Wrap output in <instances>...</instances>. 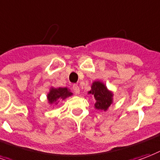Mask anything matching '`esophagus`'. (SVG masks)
I'll return each instance as SVG.
<instances>
[{
    "instance_id": "1",
    "label": "esophagus",
    "mask_w": 160,
    "mask_h": 160,
    "mask_svg": "<svg viewBox=\"0 0 160 160\" xmlns=\"http://www.w3.org/2000/svg\"><path fill=\"white\" fill-rule=\"evenodd\" d=\"M72 88H73V91H74L75 94H79L80 93V87L77 86V85H74Z\"/></svg>"
}]
</instances>
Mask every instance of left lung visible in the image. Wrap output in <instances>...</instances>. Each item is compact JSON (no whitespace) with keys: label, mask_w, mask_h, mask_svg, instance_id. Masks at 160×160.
I'll use <instances>...</instances> for the list:
<instances>
[{"label":"left lung","mask_w":160,"mask_h":160,"mask_svg":"<svg viewBox=\"0 0 160 160\" xmlns=\"http://www.w3.org/2000/svg\"><path fill=\"white\" fill-rule=\"evenodd\" d=\"M91 88L92 89L88 92V94H91L96 100L94 104L96 109L107 111L110 105L113 103V92L108 89L105 84L99 80L94 81Z\"/></svg>","instance_id":"8db88e82"}]
</instances>
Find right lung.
I'll return each mask as SVG.
<instances>
[{
  "label": "right lung",
  "instance_id": "1",
  "mask_svg": "<svg viewBox=\"0 0 160 160\" xmlns=\"http://www.w3.org/2000/svg\"><path fill=\"white\" fill-rule=\"evenodd\" d=\"M72 95L73 93L67 87H52L47 94V101L49 104H58L59 101H63Z\"/></svg>",
  "mask_w": 160,
  "mask_h": 160
}]
</instances>
